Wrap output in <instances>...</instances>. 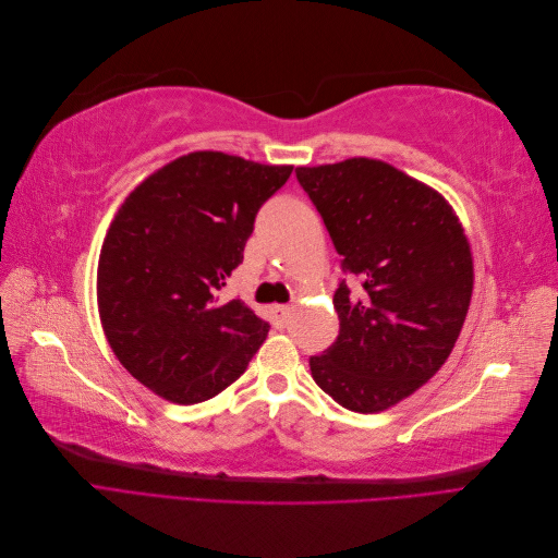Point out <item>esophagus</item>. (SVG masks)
Here are the masks:
<instances>
[{
  "label": "esophagus",
  "mask_w": 558,
  "mask_h": 558,
  "mask_svg": "<svg viewBox=\"0 0 558 558\" xmlns=\"http://www.w3.org/2000/svg\"><path fill=\"white\" fill-rule=\"evenodd\" d=\"M269 314H272V324H275L277 328H283L286 324H289L291 307H289V305H275L272 310H269Z\"/></svg>",
  "instance_id": "34e87169"
}]
</instances>
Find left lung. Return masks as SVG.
Returning a JSON list of instances; mask_svg holds the SVG:
<instances>
[{
	"label": "left lung",
	"instance_id": "obj_1",
	"mask_svg": "<svg viewBox=\"0 0 558 558\" xmlns=\"http://www.w3.org/2000/svg\"><path fill=\"white\" fill-rule=\"evenodd\" d=\"M347 279L335 291L340 335L310 359L314 381L351 412H381L445 365L472 295V256L442 195L396 167L351 158L298 167Z\"/></svg>",
	"mask_w": 558,
	"mask_h": 558
}]
</instances>
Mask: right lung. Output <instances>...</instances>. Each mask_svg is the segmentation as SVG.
I'll return each instance as SVG.
<instances>
[{
	"mask_svg": "<svg viewBox=\"0 0 558 558\" xmlns=\"http://www.w3.org/2000/svg\"><path fill=\"white\" fill-rule=\"evenodd\" d=\"M293 167L197 150L134 189L107 232L97 305L128 373L179 404L238 379L269 324L221 298L265 202Z\"/></svg>",
	"mask_w": 558,
	"mask_h": 558,
	"instance_id": "1",
	"label": "right lung"
}]
</instances>
